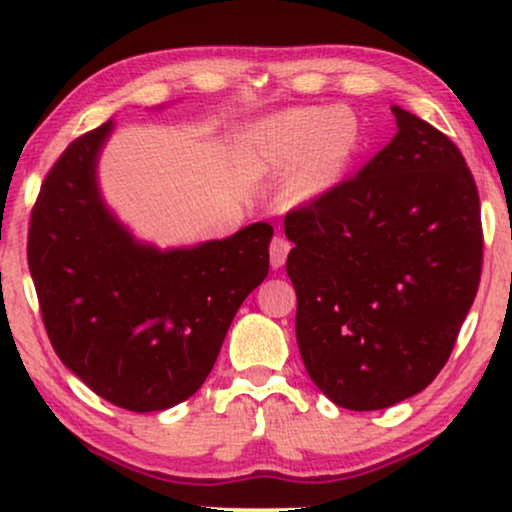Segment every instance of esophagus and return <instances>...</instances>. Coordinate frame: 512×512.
<instances>
[{
  "label": "esophagus",
  "mask_w": 512,
  "mask_h": 512,
  "mask_svg": "<svg viewBox=\"0 0 512 512\" xmlns=\"http://www.w3.org/2000/svg\"><path fill=\"white\" fill-rule=\"evenodd\" d=\"M289 251H291V244L286 237H282V235L272 237V242H270V265L272 268L275 270L282 268V265L286 263V256H289Z\"/></svg>",
  "instance_id": "34e87169"
}]
</instances>
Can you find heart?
<instances>
[{
  "label": "heart",
  "instance_id": "1",
  "mask_svg": "<svg viewBox=\"0 0 512 512\" xmlns=\"http://www.w3.org/2000/svg\"><path fill=\"white\" fill-rule=\"evenodd\" d=\"M363 130L359 116L345 107L286 109L251 125L235 142L249 172H286L279 200L291 209L328 198L359 158Z\"/></svg>",
  "mask_w": 512,
  "mask_h": 512
}]
</instances>
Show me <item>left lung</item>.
Wrapping results in <instances>:
<instances>
[{
    "instance_id": "8db88e82",
    "label": "left lung",
    "mask_w": 512,
    "mask_h": 512,
    "mask_svg": "<svg viewBox=\"0 0 512 512\" xmlns=\"http://www.w3.org/2000/svg\"><path fill=\"white\" fill-rule=\"evenodd\" d=\"M398 132L354 179L291 212L296 340L312 382L347 410L419 394L450 359L480 284V198L443 132L391 107Z\"/></svg>"
}]
</instances>
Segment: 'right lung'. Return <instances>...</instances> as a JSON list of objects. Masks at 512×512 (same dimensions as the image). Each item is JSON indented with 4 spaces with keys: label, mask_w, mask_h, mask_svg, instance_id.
Wrapping results in <instances>:
<instances>
[{
    "label": "right lung",
    "mask_w": 512,
    "mask_h": 512,
    "mask_svg": "<svg viewBox=\"0 0 512 512\" xmlns=\"http://www.w3.org/2000/svg\"><path fill=\"white\" fill-rule=\"evenodd\" d=\"M114 118L74 139L41 186L27 263L55 354L104 401L158 412L212 373L244 298L268 277L272 226L160 249L111 212L97 179Z\"/></svg>",
    "instance_id": "1"
}]
</instances>
